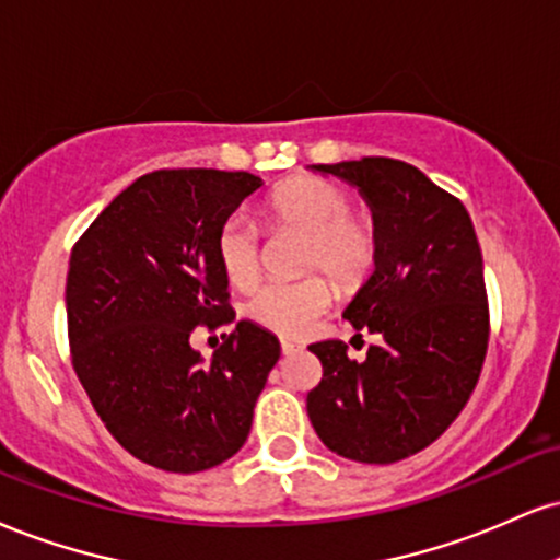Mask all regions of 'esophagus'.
<instances>
[{
  "label": "esophagus",
  "instance_id": "34e87169",
  "mask_svg": "<svg viewBox=\"0 0 560 560\" xmlns=\"http://www.w3.org/2000/svg\"><path fill=\"white\" fill-rule=\"evenodd\" d=\"M294 352H300V345H294V341H289V339H281V354H294Z\"/></svg>",
  "mask_w": 560,
  "mask_h": 560
}]
</instances>
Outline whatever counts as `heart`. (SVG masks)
<instances>
[{
	"label": "heart",
	"instance_id": "1",
	"mask_svg": "<svg viewBox=\"0 0 560 560\" xmlns=\"http://www.w3.org/2000/svg\"><path fill=\"white\" fill-rule=\"evenodd\" d=\"M271 229L305 234L302 268L326 271L341 289H357L378 260V229L352 211L345 187L320 177H294L279 185L266 203ZM215 258L234 289H250L260 276V232L247 215L232 213L215 232ZM334 287L323 276L294 284L260 287L247 302V318L281 336H305L331 307Z\"/></svg>",
	"mask_w": 560,
	"mask_h": 560
}]
</instances>
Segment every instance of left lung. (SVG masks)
Here are the masks:
<instances>
[{
  "label": "left lung",
  "instance_id": "obj_1",
  "mask_svg": "<svg viewBox=\"0 0 560 560\" xmlns=\"http://www.w3.org/2000/svg\"><path fill=\"white\" fill-rule=\"evenodd\" d=\"M313 170L354 185L373 211L378 260L345 318L383 341L362 362L339 339L310 345L323 378L307 417L334 454L394 464L443 435L480 378L490 336L480 242L462 200L407 161Z\"/></svg>",
  "mask_w": 560,
  "mask_h": 560
}]
</instances>
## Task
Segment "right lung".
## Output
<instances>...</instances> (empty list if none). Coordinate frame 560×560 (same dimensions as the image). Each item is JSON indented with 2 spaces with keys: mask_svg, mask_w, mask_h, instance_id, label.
I'll return each instance as SVG.
<instances>
[{
  "mask_svg": "<svg viewBox=\"0 0 560 560\" xmlns=\"http://www.w3.org/2000/svg\"><path fill=\"white\" fill-rule=\"evenodd\" d=\"M262 185L250 172L143 174L75 242L67 271L72 368L135 459L192 475L232 459L279 360V339L240 320L211 362L190 347L234 320L215 232Z\"/></svg>",
  "mask_w": 560,
  "mask_h": 560,
  "instance_id": "obj_1",
  "label": "right lung"
}]
</instances>
